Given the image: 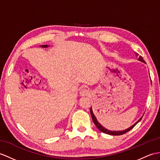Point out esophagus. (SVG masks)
I'll use <instances>...</instances> for the list:
<instances>
[{"label": "esophagus", "mask_w": 160, "mask_h": 160, "mask_svg": "<svg viewBox=\"0 0 160 160\" xmlns=\"http://www.w3.org/2000/svg\"><path fill=\"white\" fill-rule=\"evenodd\" d=\"M89 93H90V92H89V89H82L80 92V95L82 96H88Z\"/></svg>", "instance_id": "1"}]
</instances>
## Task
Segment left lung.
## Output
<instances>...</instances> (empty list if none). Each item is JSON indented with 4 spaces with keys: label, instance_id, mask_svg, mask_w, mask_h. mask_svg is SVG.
<instances>
[{
    "label": "left lung",
    "instance_id": "8db88e82",
    "mask_svg": "<svg viewBox=\"0 0 160 160\" xmlns=\"http://www.w3.org/2000/svg\"><path fill=\"white\" fill-rule=\"evenodd\" d=\"M136 56H138V53H136ZM138 60H139L140 61H142V62H145V60H143V58H142V57L141 56H139ZM90 113H91V115H92V118L93 122V123H94L95 126H96L97 128H98V129L100 131L103 132V133L107 134H110V135H112V136H119V135H122V134H126V132H129L130 130H132V128H133L136 125V124H137V123L140 122V121L141 120V119H142V118H141V119H140L137 122L135 123L133 126H132L130 127L129 128H128V129H126V130H123V131H110V130H108L106 129V128H104L102 125H100V124L98 123V121H97V119H96V118L95 115H93V111H92V108H90Z\"/></svg>",
    "mask_w": 160,
    "mask_h": 160
}]
</instances>
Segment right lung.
<instances>
[{
  "label": "right lung",
  "instance_id": "obj_1",
  "mask_svg": "<svg viewBox=\"0 0 160 160\" xmlns=\"http://www.w3.org/2000/svg\"><path fill=\"white\" fill-rule=\"evenodd\" d=\"M41 47H42V48H47V47H48V45H42Z\"/></svg>",
  "mask_w": 160,
  "mask_h": 160
}]
</instances>
